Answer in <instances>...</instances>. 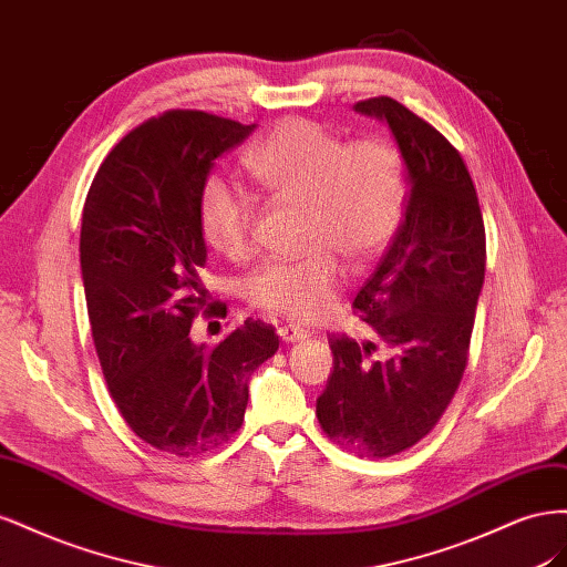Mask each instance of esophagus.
<instances>
[{
    "label": "esophagus",
    "instance_id": "34e87169",
    "mask_svg": "<svg viewBox=\"0 0 567 567\" xmlns=\"http://www.w3.org/2000/svg\"><path fill=\"white\" fill-rule=\"evenodd\" d=\"M279 336H281V340H286V342H300V340H305L307 336V331H302L300 326H293V323H288V326H281L279 329Z\"/></svg>",
    "mask_w": 567,
    "mask_h": 567
}]
</instances>
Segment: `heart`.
Listing matches in <instances>:
<instances>
[{
  "mask_svg": "<svg viewBox=\"0 0 567 567\" xmlns=\"http://www.w3.org/2000/svg\"><path fill=\"white\" fill-rule=\"evenodd\" d=\"M246 173L271 200L300 205L296 260H269L246 284L265 312L317 321L331 310L342 281L340 260L364 269L400 225L404 169L398 148L381 136L342 144L312 120L274 125L244 158ZM255 210L248 196L221 179L203 186L198 221L208 246L241 260L250 250Z\"/></svg>",
  "mask_w": 567,
  "mask_h": 567,
  "instance_id": "1",
  "label": "heart"
}]
</instances>
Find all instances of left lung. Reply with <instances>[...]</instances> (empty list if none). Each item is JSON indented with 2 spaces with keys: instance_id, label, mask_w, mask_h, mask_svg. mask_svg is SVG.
<instances>
[{
  "instance_id": "1",
  "label": "left lung",
  "mask_w": 567,
  "mask_h": 567,
  "mask_svg": "<svg viewBox=\"0 0 567 567\" xmlns=\"http://www.w3.org/2000/svg\"><path fill=\"white\" fill-rule=\"evenodd\" d=\"M388 125L404 165V219L354 298L371 340L329 336L333 371L317 400L319 423L357 456H392L416 444L461 383L485 281V225L466 163L444 136L379 96L354 104Z\"/></svg>"
}]
</instances>
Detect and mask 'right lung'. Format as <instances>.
Returning <instances> with one entry per match:
<instances>
[{
	"mask_svg": "<svg viewBox=\"0 0 567 567\" xmlns=\"http://www.w3.org/2000/svg\"><path fill=\"white\" fill-rule=\"evenodd\" d=\"M255 127L200 111L148 120L109 153L84 200L80 269L101 369L132 431L175 456L215 450L241 427L252 373L279 350L271 326L252 319L217 348L192 338L208 305L203 186Z\"/></svg>",
	"mask_w": 567,
	"mask_h": 567,
	"instance_id": "add662e5",
	"label": "right lung"
}]
</instances>
